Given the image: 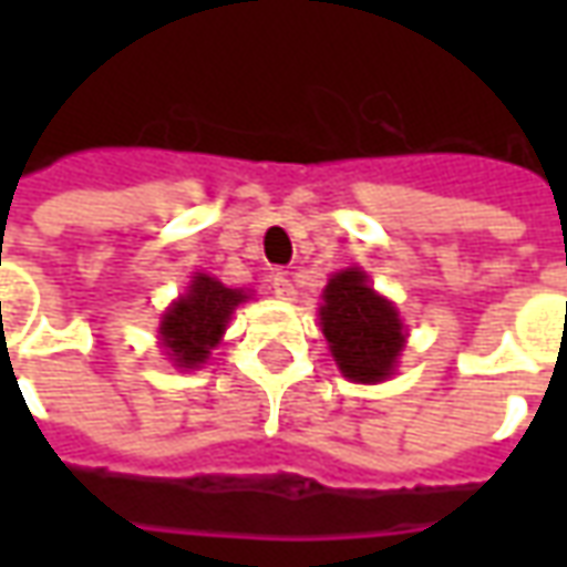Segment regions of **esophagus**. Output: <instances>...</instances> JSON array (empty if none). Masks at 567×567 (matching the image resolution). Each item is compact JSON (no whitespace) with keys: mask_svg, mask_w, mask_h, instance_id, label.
Wrapping results in <instances>:
<instances>
[{"mask_svg":"<svg viewBox=\"0 0 567 567\" xmlns=\"http://www.w3.org/2000/svg\"><path fill=\"white\" fill-rule=\"evenodd\" d=\"M270 288L279 300H291V297H295V285H291V279H288L285 272H276V276H272Z\"/></svg>","mask_w":567,"mask_h":567,"instance_id":"obj_1","label":"esophagus"}]
</instances>
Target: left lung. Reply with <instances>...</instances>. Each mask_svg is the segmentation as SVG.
I'll return each instance as SVG.
<instances>
[{"label":"left lung","mask_w":567,"mask_h":567,"mask_svg":"<svg viewBox=\"0 0 567 567\" xmlns=\"http://www.w3.org/2000/svg\"><path fill=\"white\" fill-rule=\"evenodd\" d=\"M321 331L343 377L352 382H380L394 368L404 346V328L394 307L370 288L361 270H343L324 288Z\"/></svg>","instance_id":"8db88e82"}]
</instances>
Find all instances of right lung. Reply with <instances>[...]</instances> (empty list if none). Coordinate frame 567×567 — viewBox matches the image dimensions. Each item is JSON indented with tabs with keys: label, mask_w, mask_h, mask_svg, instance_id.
I'll list each match as a JSON object with an SVG mask.
<instances>
[{
	"label": "right lung",
	"mask_w": 567,
	"mask_h": 567,
	"mask_svg": "<svg viewBox=\"0 0 567 567\" xmlns=\"http://www.w3.org/2000/svg\"><path fill=\"white\" fill-rule=\"evenodd\" d=\"M246 300L243 291L224 288L212 276H194L187 295L178 297L161 321L163 346L173 352L178 368H197L209 358V349L221 340L227 319Z\"/></svg>",
	"instance_id": "1"
}]
</instances>
